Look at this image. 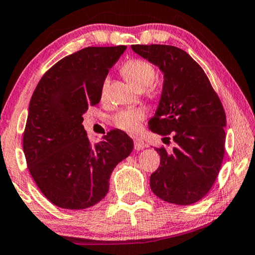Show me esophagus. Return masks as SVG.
Listing matches in <instances>:
<instances>
[{"label": "esophagus", "mask_w": 255, "mask_h": 255, "mask_svg": "<svg viewBox=\"0 0 255 255\" xmlns=\"http://www.w3.org/2000/svg\"><path fill=\"white\" fill-rule=\"evenodd\" d=\"M146 146H148V144H146V143L143 141V139H141V138H135L134 139L135 150H143V149H145Z\"/></svg>", "instance_id": "1"}]
</instances>
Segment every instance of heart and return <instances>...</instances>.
Wrapping results in <instances>:
<instances>
[{"mask_svg":"<svg viewBox=\"0 0 255 255\" xmlns=\"http://www.w3.org/2000/svg\"><path fill=\"white\" fill-rule=\"evenodd\" d=\"M124 76L134 87L136 90H144L152 85L156 78V70L152 64L144 60H130L121 68ZM106 88V82L104 84V90ZM144 118V112L139 109L119 111L113 118L114 125L118 128L127 132H135L138 129L139 121Z\"/></svg>","mask_w":255,"mask_h":255,"instance_id":"heart-1","label":"heart"}]
</instances>
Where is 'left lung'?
Returning <instances> with one entry per match:
<instances>
[{"instance_id": "8db88e82", "label": "left lung", "mask_w": 255, "mask_h": 255, "mask_svg": "<svg viewBox=\"0 0 255 255\" xmlns=\"http://www.w3.org/2000/svg\"><path fill=\"white\" fill-rule=\"evenodd\" d=\"M136 54L164 75L162 95L149 129L174 142L156 149L160 166L150 177L151 191L168 203L198 202L213 187L224 157L227 117L216 92L198 63L167 45H131Z\"/></svg>"}]
</instances>
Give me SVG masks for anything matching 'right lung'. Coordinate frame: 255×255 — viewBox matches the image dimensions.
Returning a JSON list of instances; mask_svg holds the SVG:
<instances>
[{"instance_id": "1", "label": "right lung", "mask_w": 255, "mask_h": 255, "mask_svg": "<svg viewBox=\"0 0 255 255\" xmlns=\"http://www.w3.org/2000/svg\"><path fill=\"white\" fill-rule=\"evenodd\" d=\"M126 48L87 47L63 57L32 95L24 155L42 194L63 209H85L105 198L111 173L134 148L120 129L91 145L82 125L89 107L100 102L109 69Z\"/></svg>"}]
</instances>
